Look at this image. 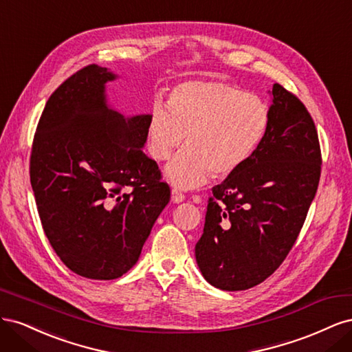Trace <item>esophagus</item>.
Listing matches in <instances>:
<instances>
[{"label": "esophagus", "instance_id": "esophagus-1", "mask_svg": "<svg viewBox=\"0 0 352 352\" xmlns=\"http://www.w3.org/2000/svg\"><path fill=\"white\" fill-rule=\"evenodd\" d=\"M185 199V195L180 192L179 189H176V188H173L172 189V201L175 202V204H179V202H182Z\"/></svg>", "mask_w": 352, "mask_h": 352}]
</instances>
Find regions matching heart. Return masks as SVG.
<instances>
[{"label": "heart", "instance_id": "b5f03b06", "mask_svg": "<svg viewBox=\"0 0 352 352\" xmlns=\"http://www.w3.org/2000/svg\"><path fill=\"white\" fill-rule=\"evenodd\" d=\"M269 126V104L258 95L225 80H189L175 88L170 107L154 102L146 127L148 153L166 162L188 136V148L166 167V177L179 188H195L211 175L226 179L239 172Z\"/></svg>", "mask_w": 352, "mask_h": 352}]
</instances>
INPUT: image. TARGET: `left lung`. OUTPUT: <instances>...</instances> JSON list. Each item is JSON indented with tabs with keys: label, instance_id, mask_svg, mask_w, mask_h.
Listing matches in <instances>:
<instances>
[{
	"label": "left lung",
	"instance_id": "left-lung-1",
	"mask_svg": "<svg viewBox=\"0 0 352 352\" xmlns=\"http://www.w3.org/2000/svg\"><path fill=\"white\" fill-rule=\"evenodd\" d=\"M270 126L239 172L212 188L195 245L206 280L245 291L279 267L317 192L322 153L316 124L296 95L274 83Z\"/></svg>",
	"mask_w": 352,
	"mask_h": 352
}]
</instances>
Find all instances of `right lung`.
Listing matches in <instances>:
<instances>
[{
  "label": "right lung",
  "instance_id": "1",
  "mask_svg": "<svg viewBox=\"0 0 352 352\" xmlns=\"http://www.w3.org/2000/svg\"><path fill=\"white\" fill-rule=\"evenodd\" d=\"M116 74L80 69L51 94L30 153V185L45 235L79 276L111 280L138 261L170 188L142 148L150 114L110 109Z\"/></svg>",
  "mask_w": 352,
  "mask_h": 352
}]
</instances>
